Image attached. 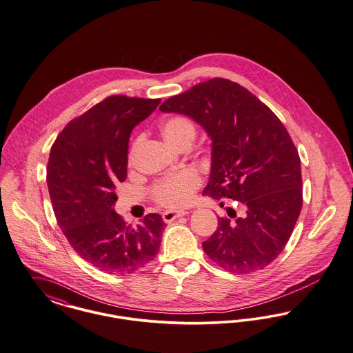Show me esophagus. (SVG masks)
Listing matches in <instances>:
<instances>
[{
	"mask_svg": "<svg viewBox=\"0 0 353 353\" xmlns=\"http://www.w3.org/2000/svg\"><path fill=\"white\" fill-rule=\"evenodd\" d=\"M187 213L188 212H185V210H166V212L163 213V219H164L165 223H170V221H173V220H176L179 217L185 216Z\"/></svg>",
	"mask_w": 353,
	"mask_h": 353,
	"instance_id": "obj_1",
	"label": "esophagus"
}]
</instances>
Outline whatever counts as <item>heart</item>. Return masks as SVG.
Returning <instances> with one entry per match:
<instances>
[{"instance_id": "1", "label": "heart", "mask_w": 353, "mask_h": 353, "mask_svg": "<svg viewBox=\"0 0 353 353\" xmlns=\"http://www.w3.org/2000/svg\"><path fill=\"white\" fill-rule=\"evenodd\" d=\"M194 126L185 117H172L163 124V134L166 141L172 145H177L188 136L194 137ZM137 143L132 148L130 157ZM201 183L200 176L193 170H181L164 180L159 181L153 188L156 201L163 207L179 209L185 207L193 199L194 190Z\"/></svg>"}]
</instances>
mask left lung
Masks as SVG:
<instances>
[{"instance_id":"8db88e82","label":"left lung","mask_w":353,"mask_h":353,"mask_svg":"<svg viewBox=\"0 0 353 353\" xmlns=\"http://www.w3.org/2000/svg\"><path fill=\"white\" fill-rule=\"evenodd\" d=\"M160 110L185 114L204 128L212 140L204 194L243 207L241 216L228 208L234 220L220 217L203 243L209 259L239 274L270 265L285 248L303 207L300 157L285 126L248 89L225 79L197 83Z\"/></svg>"}]
</instances>
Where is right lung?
Returning a JSON list of instances; mask_svg holds the SVG:
<instances>
[{
    "mask_svg": "<svg viewBox=\"0 0 353 353\" xmlns=\"http://www.w3.org/2000/svg\"><path fill=\"white\" fill-rule=\"evenodd\" d=\"M160 101L110 96L66 125L50 149L46 181L57 223L81 259L110 274L144 268L160 249V214L133 227L113 209L130 133Z\"/></svg>",
    "mask_w": 353,
    "mask_h": 353,
    "instance_id": "1",
    "label": "right lung"
}]
</instances>
